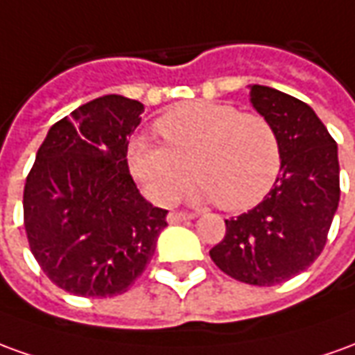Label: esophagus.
Segmentation results:
<instances>
[{
	"instance_id": "esophagus-1",
	"label": "esophagus",
	"mask_w": 355,
	"mask_h": 355,
	"mask_svg": "<svg viewBox=\"0 0 355 355\" xmlns=\"http://www.w3.org/2000/svg\"><path fill=\"white\" fill-rule=\"evenodd\" d=\"M196 215L194 213H186V211H171L167 215V220H169L171 225H175V223H182V220H190L194 219Z\"/></svg>"
}]
</instances>
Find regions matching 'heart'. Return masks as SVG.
I'll list each match as a JSON object with an SVG mask.
<instances>
[{
  "label": "heart",
  "mask_w": 355,
  "mask_h": 355,
  "mask_svg": "<svg viewBox=\"0 0 355 355\" xmlns=\"http://www.w3.org/2000/svg\"><path fill=\"white\" fill-rule=\"evenodd\" d=\"M155 128L169 148L136 136L126 150L128 169L155 203L175 202L194 173L198 198L244 211L261 202L279 177V136L261 115L240 113L229 103L190 101L169 109Z\"/></svg>",
  "instance_id": "1"
}]
</instances>
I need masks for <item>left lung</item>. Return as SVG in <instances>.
I'll use <instances>...</instances> for the list:
<instances>
[{"label":"left lung","mask_w":355,"mask_h":355,"mask_svg":"<svg viewBox=\"0 0 355 355\" xmlns=\"http://www.w3.org/2000/svg\"><path fill=\"white\" fill-rule=\"evenodd\" d=\"M254 109L275 128L281 173L254 209L227 219L211 248L213 263L255 286L288 281L315 261L340 200V167L333 136L304 101L269 86H250Z\"/></svg>","instance_id":"1"}]
</instances>
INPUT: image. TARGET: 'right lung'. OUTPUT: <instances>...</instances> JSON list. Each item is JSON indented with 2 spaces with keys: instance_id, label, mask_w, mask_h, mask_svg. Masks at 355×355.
Segmentation results:
<instances>
[{
  "instance_id": "obj_1",
  "label": "right lung",
  "mask_w": 355,
  "mask_h": 355,
  "mask_svg": "<svg viewBox=\"0 0 355 355\" xmlns=\"http://www.w3.org/2000/svg\"><path fill=\"white\" fill-rule=\"evenodd\" d=\"M144 105L109 94L49 128L24 184L32 255L59 288L86 298L128 290L150 263L167 211L130 177L128 138Z\"/></svg>"
}]
</instances>
